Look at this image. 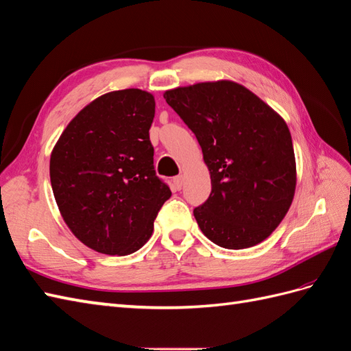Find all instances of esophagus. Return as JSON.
<instances>
[{
    "label": "esophagus",
    "instance_id": "esophagus-1",
    "mask_svg": "<svg viewBox=\"0 0 351 351\" xmlns=\"http://www.w3.org/2000/svg\"><path fill=\"white\" fill-rule=\"evenodd\" d=\"M183 183H184V177L183 176H177L173 178V184L177 191H180L183 187Z\"/></svg>",
    "mask_w": 351,
    "mask_h": 351
}]
</instances>
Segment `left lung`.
Here are the masks:
<instances>
[{"label":"left lung","mask_w":351,"mask_h":351,"mask_svg":"<svg viewBox=\"0 0 351 351\" xmlns=\"http://www.w3.org/2000/svg\"><path fill=\"white\" fill-rule=\"evenodd\" d=\"M164 98L195 134L210 171L211 193L193 210L202 234L230 250L267 240L285 219L296 187L285 119L230 80L176 88Z\"/></svg>","instance_id":"left-lung-1"}]
</instances>
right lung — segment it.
Instances as JSON below:
<instances>
[{
	"mask_svg": "<svg viewBox=\"0 0 351 351\" xmlns=\"http://www.w3.org/2000/svg\"><path fill=\"white\" fill-rule=\"evenodd\" d=\"M153 117L152 93L108 92L79 111L50 155L61 216L75 238L98 253L126 256L141 249L171 196L153 167Z\"/></svg>",
	"mask_w": 351,
	"mask_h": 351,
	"instance_id": "right-lung-1",
	"label": "right lung"
}]
</instances>
